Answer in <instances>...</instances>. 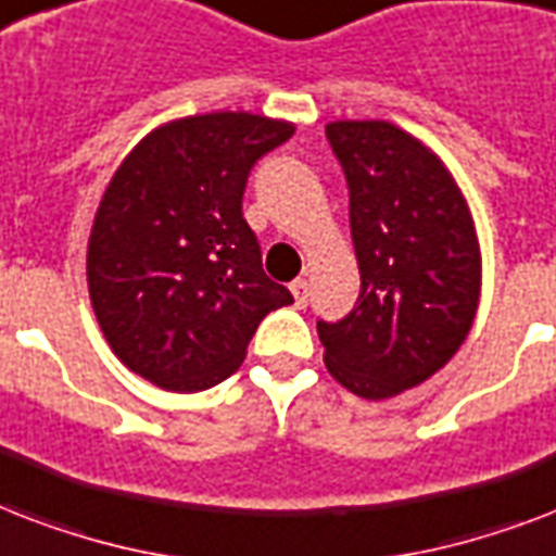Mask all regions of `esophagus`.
<instances>
[{
  "instance_id": "1",
  "label": "esophagus",
  "mask_w": 556,
  "mask_h": 556,
  "mask_svg": "<svg viewBox=\"0 0 556 556\" xmlns=\"http://www.w3.org/2000/svg\"><path fill=\"white\" fill-rule=\"evenodd\" d=\"M292 295H295V304L299 307H307V299H309V281L307 278H299V281L290 283Z\"/></svg>"
}]
</instances>
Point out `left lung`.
<instances>
[{
  "mask_svg": "<svg viewBox=\"0 0 556 556\" xmlns=\"http://www.w3.org/2000/svg\"><path fill=\"white\" fill-rule=\"evenodd\" d=\"M345 167L356 307L318 321L330 377L363 400L415 389L450 363L476 321L481 247L467 197L426 141L391 122H330Z\"/></svg>",
  "mask_w": 556,
  "mask_h": 556,
  "instance_id": "8db88e82",
  "label": "left lung"
}]
</instances>
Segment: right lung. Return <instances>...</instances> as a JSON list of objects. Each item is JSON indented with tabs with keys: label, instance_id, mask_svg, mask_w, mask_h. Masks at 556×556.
<instances>
[{
	"label": "right lung",
	"instance_id": "1",
	"mask_svg": "<svg viewBox=\"0 0 556 556\" xmlns=\"http://www.w3.org/2000/svg\"><path fill=\"white\" fill-rule=\"evenodd\" d=\"M295 124L255 113L159 124L115 167L86 247L94 318L113 354L165 391L235 374L266 313L292 304L266 278L243 191Z\"/></svg>",
	"mask_w": 556,
	"mask_h": 556
}]
</instances>
